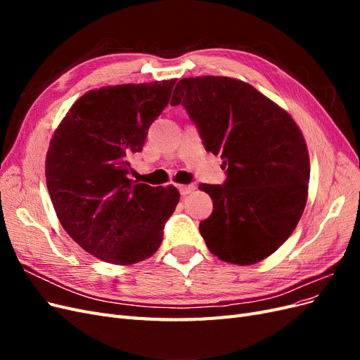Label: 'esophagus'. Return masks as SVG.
<instances>
[{
  "label": "esophagus",
  "mask_w": 360,
  "mask_h": 360,
  "mask_svg": "<svg viewBox=\"0 0 360 360\" xmlns=\"http://www.w3.org/2000/svg\"><path fill=\"white\" fill-rule=\"evenodd\" d=\"M195 191V184H180L179 186V192L183 195V197H186V195L192 193Z\"/></svg>",
  "instance_id": "esophagus-1"
}]
</instances>
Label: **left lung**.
I'll list each match as a JSON object with an SVG mask.
<instances>
[{
    "instance_id": "obj_1",
    "label": "left lung",
    "mask_w": 360,
    "mask_h": 360,
    "mask_svg": "<svg viewBox=\"0 0 360 360\" xmlns=\"http://www.w3.org/2000/svg\"><path fill=\"white\" fill-rule=\"evenodd\" d=\"M171 105L188 111L205 150L226 168L224 184H200L213 200L200 224L207 248L238 266L267 258L307 204L309 155L300 129L252 85L226 76L180 79Z\"/></svg>"
}]
</instances>
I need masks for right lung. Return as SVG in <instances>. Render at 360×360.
I'll return each mask as SVG.
<instances>
[{
	"instance_id": "add662e5",
	"label": "right lung",
	"mask_w": 360,
	"mask_h": 360,
	"mask_svg": "<svg viewBox=\"0 0 360 360\" xmlns=\"http://www.w3.org/2000/svg\"><path fill=\"white\" fill-rule=\"evenodd\" d=\"M176 79L90 90L73 103L51 139L46 186L66 233L112 264L153 255L176 210L174 186L132 181L129 159L165 110Z\"/></svg>"
}]
</instances>
